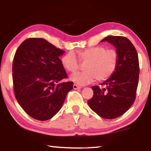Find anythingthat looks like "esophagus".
<instances>
[{
	"label": "esophagus",
	"instance_id": "1",
	"mask_svg": "<svg viewBox=\"0 0 151 151\" xmlns=\"http://www.w3.org/2000/svg\"><path fill=\"white\" fill-rule=\"evenodd\" d=\"M73 89H79V88H81V87H80V86L76 85V84H73Z\"/></svg>",
	"mask_w": 151,
	"mask_h": 151
}]
</instances>
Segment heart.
I'll list each match as a JSON object with an SVG mask.
<instances>
[{
    "mask_svg": "<svg viewBox=\"0 0 151 151\" xmlns=\"http://www.w3.org/2000/svg\"><path fill=\"white\" fill-rule=\"evenodd\" d=\"M78 58L85 64L84 72L76 73L70 80L78 85H86L96 79L102 82L110 78L117 69L118 54L113 49H106L103 46L93 47L78 51ZM61 63L67 71L73 73L80 68V63L73 51H69L62 58Z\"/></svg>",
    "mask_w": 151,
    "mask_h": 151,
    "instance_id": "1",
    "label": "heart"
}]
</instances>
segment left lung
Returning <instances> with one entry per match:
<instances>
[{
	"instance_id": "8db88e82",
	"label": "left lung",
	"mask_w": 151,
	"mask_h": 151,
	"mask_svg": "<svg viewBox=\"0 0 151 151\" xmlns=\"http://www.w3.org/2000/svg\"><path fill=\"white\" fill-rule=\"evenodd\" d=\"M108 42L118 54L117 69L110 78L101 84L104 88L92 86L93 96L88 100L90 108L104 119H115L130 109L135 100L139 74L137 51L129 39L109 36L101 42Z\"/></svg>"
}]
</instances>
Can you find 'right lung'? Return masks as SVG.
Returning a JSON list of instances; mask_svg holds the SVG:
<instances>
[{"mask_svg": "<svg viewBox=\"0 0 151 151\" xmlns=\"http://www.w3.org/2000/svg\"><path fill=\"white\" fill-rule=\"evenodd\" d=\"M65 51L42 38H28L16 51L13 60V84L16 100L34 119L45 121L60 111L73 88L60 56Z\"/></svg>", "mask_w": 151, "mask_h": 151, "instance_id": "right-lung-1", "label": "right lung"}]
</instances>
